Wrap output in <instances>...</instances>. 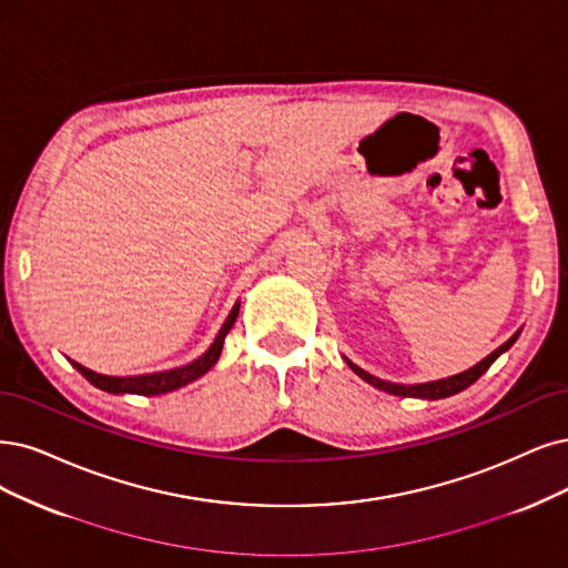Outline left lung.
Wrapping results in <instances>:
<instances>
[{
  "label": "left lung",
  "mask_w": 568,
  "mask_h": 568,
  "mask_svg": "<svg viewBox=\"0 0 568 568\" xmlns=\"http://www.w3.org/2000/svg\"><path fill=\"white\" fill-rule=\"evenodd\" d=\"M519 337V332L517 334H513V337L503 344V346H498L491 355H487L485 361L481 363H477L475 367H470L468 372H460V374H456V376H449V379H439V382H430V384H416V386H400V384H390V382H382V379H376V376H372V374H367L365 369H361L358 365H353L351 361H346L348 363V367L361 376V379H365L367 384H372L374 388H379V390H386V393H390V395H403V397H424V400H439V397H449V395H456V393H460V390H466L470 384H475L481 374H485L489 367H491V363L498 358V355L503 353V351H508L513 344H515V339Z\"/></svg>",
  "instance_id": "obj_1"
}]
</instances>
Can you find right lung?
Wrapping results in <instances>:
<instances>
[{
    "label": "right lung",
    "instance_id": "right-lung-1",
    "mask_svg": "<svg viewBox=\"0 0 568 568\" xmlns=\"http://www.w3.org/2000/svg\"><path fill=\"white\" fill-rule=\"evenodd\" d=\"M239 308L241 304H236L234 308H231L226 323L222 325L217 339L213 342V346H210L199 361H194L192 365H184V367H178V369H171V372H159V374H142V376H104V374H95L87 367H81L74 363V367L87 376V379L100 388V390H108V393H135V395H163V393H171L175 388H182L186 384H192L194 379H199V376H203L210 367H213L220 358L222 353V344H224V337L229 334V329L234 327L236 323V316H239Z\"/></svg>",
    "mask_w": 568,
    "mask_h": 568
}]
</instances>
